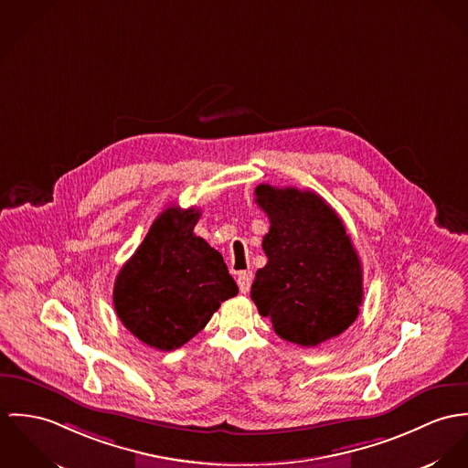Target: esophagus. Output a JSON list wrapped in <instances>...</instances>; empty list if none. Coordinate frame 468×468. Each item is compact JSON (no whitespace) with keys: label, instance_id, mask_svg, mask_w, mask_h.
Here are the masks:
<instances>
[{"label":"esophagus","instance_id":"esophagus-1","mask_svg":"<svg viewBox=\"0 0 468 468\" xmlns=\"http://www.w3.org/2000/svg\"><path fill=\"white\" fill-rule=\"evenodd\" d=\"M237 283H239L240 292H242V294H248L250 289H251V283H253V272H251V271H242V272H239Z\"/></svg>","mask_w":468,"mask_h":468}]
</instances>
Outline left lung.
<instances>
[{"label": "left lung", "instance_id": "8db88e82", "mask_svg": "<svg viewBox=\"0 0 468 468\" xmlns=\"http://www.w3.org/2000/svg\"><path fill=\"white\" fill-rule=\"evenodd\" d=\"M257 205L271 228L261 248L251 300L274 332L317 346L343 334L363 303V267L335 209L317 194L259 185Z\"/></svg>", "mask_w": 468, "mask_h": 468}]
</instances>
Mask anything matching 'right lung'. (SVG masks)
I'll use <instances>...</instances> for the list:
<instances>
[{"instance_id":"1","label":"right lung","mask_w":468,"mask_h":468,"mask_svg":"<svg viewBox=\"0 0 468 468\" xmlns=\"http://www.w3.org/2000/svg\"><path fill=\"white\" fill-rule=\"evenodd\" d=\"M199 217L196 208L165 209L114 280L120 321L161 352L188 343L222 302L239 294L222 255L194 233Z\"/></svg>"}]
</instances>
